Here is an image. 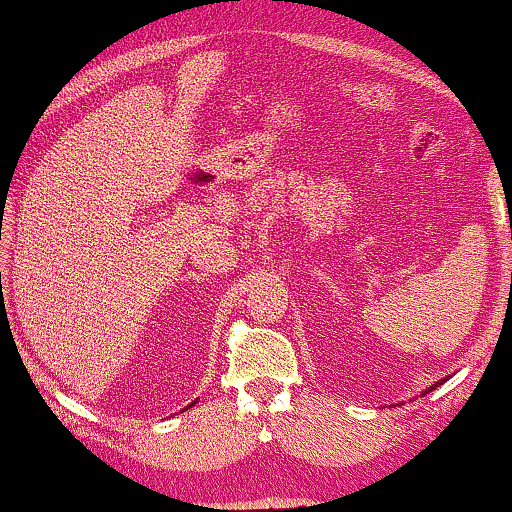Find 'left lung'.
<instances>
[{"label":"left lung","mask_w":512,"mask_h":512,"mask_svg":"<svg viewBox=\"0 0 512 512\" xmlns=\"http://www.w3.org/2000/svg\"><path fill=\"white\" fill-rule=\"evenodd\" d=\"M447 377H450V375H447ZM447 377H445V380H447ZM445 380H440V382H436V384H431V387H429V389H424V391H422V396H424V394H429V391H433V389H436V387H438V384H443Z\"/></svg>","instance_id":"obj_1"}]
</instances>
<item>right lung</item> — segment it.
I'll return each mask as SVG.
<instances>
[{"instance_id": "add662e5", "label": "right lung", "mask_w": 512, "mask_h": 512, "mask_svg": "<svg viewBox=\"0 0 512 512\" xmlns=\"http://www.w3.org/2000/svg\"><path fill=\"white\" fill-rule=\"evenodd\" d=\"M193 403H198V401H193ZM193 403H191V405H193ZM191 405H186V408H184V410H188V408H191Z\"/></svg>"}]
</instances>
